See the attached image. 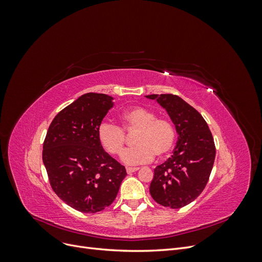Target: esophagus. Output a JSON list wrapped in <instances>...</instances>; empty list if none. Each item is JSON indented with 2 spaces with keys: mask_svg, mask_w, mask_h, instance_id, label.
<instances>
[{
  "mask_svg": "<svg viewBox=\"0 0 262 262\" xmlns=\"http://www.w3.org/2000/svg\"><path fill=\"white\" fill-rule=\"evenodd\" d=\"M140 169V167H126V172L128 173H132V172H136Z\"/></svg>",
  "mask_w": 262,
  "mask_h": 262,
  "instance_id": "34e87169",
  "label": "esophagus"
}]
</instances>
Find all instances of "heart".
<instances>
[{"label": "heart", "instance_id": "b5f03b06", "mask_svg": "<svg viewBox=\"0 0 262 262\" xmlns=\"http://www.w3.org/2000/svg\"><path fill=\"white\" fill-rule=\"evenodd\" d=\"M121 128L124 131H137L134 147L125 149L121 161L129 166L150 162L156 155L164 157L173 147L176 131L170 121L156 118V115L144 107H133L121 115ZM97 137L100 145L108 153L120 155L124 143V133L118 125L104 122L99 125Z\"/></svg>", "mask_w": 262, "mask_h": 262}]
</instances>
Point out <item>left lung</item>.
<instances>
[{
    "label": "left lung",
    "instance_id": "1",
    "mask_svg": "<svg viewBox=\"0 0 262 262\" xmlns=\"http://www.w3.org/2000/svg\"><path fill=\"white\" fill-rule=\"evenodd\" d=\"M175 124L178 140L173 154L154 169L149 193L166 208L179 209L195 200L207 186L215 160V145L208 123L176 95L153 94Z\"/></svg>",
    "mask_w": 262,
    "mask_h": 262
}]
</instances>
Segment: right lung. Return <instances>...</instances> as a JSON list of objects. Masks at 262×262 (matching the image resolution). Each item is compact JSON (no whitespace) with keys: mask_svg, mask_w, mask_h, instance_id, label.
Listing matches in <instances>:
<instances>
[{"mask_svg":"<svg viewBox=\"0 0 262 262\" xmlns=\"http://www.w3.org/2000/svg\"><path fill=\"white\" fill-rule=\"evenodd\" d=\"M113 100L106 94L82 95L54 117L43 142L42 161L53 191L83 213L109 207L126 175L97 137Z\"/></svg>","mask_w":262,"mask_h":262,"instance_id":"right-lung-1","label":"right lung"}]
</instances>
